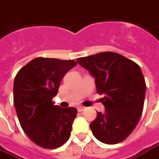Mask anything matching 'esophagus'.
Returning <instances> with one entry per match:
<instances>
[{"mask_svg": "<svg viewBox=\"0 0 159 159\" xmlns=\"http://www.w3.org/2000/svg\"><path fill=\"white\" fill-rule=\"evenodd\" d=\"M86 110V107H78V111H83Z\"/></svg>", "mask_w": 159, "mask_h": 159, "instance_id": "obj_1", "label": "esophagus"}]
</instances>
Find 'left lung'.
Returning <instances> with one entry per match:
<instances>
[{
  "mask_svg": "<svg viewBox=\"0 0 159 159\" xmlns=\"http://www.w3.org/2000/svg\"><path fill=\"white\" fill-rule=\"evenodd\" d=\"M77 62L95 78L97 92L104 94L106 111H97L90 124L100 142H122L135 129L143 111L146 85L140 66L119 53L103 52L79 58Z\"/></svg>",
  "mask_w": 159,
  "mask_h": 159,
  "instance_id": "8db88e82",
  "label": "left lung"
}]
</instances>
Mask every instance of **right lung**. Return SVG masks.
<instances>
[{
	"instance_id": "right-lung-1",
	"label": "right lung",
	"mask_w": 159,
	"mask_h": 159,
	"mask_svg": "<svg viewBox=\"0 0 159 159\" xmlns=\"http://www.w3.org/2000/svg\"><path fill=\"white\" fill-rule=\"evenodd\" d=\"M77 63L39 57L20 69L14 81V104L22 130L45 149H56L71 135L76 118L74 107L54 106L61 80Z\"/></svg>"
}]
</instances>
